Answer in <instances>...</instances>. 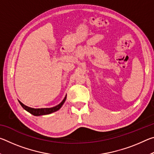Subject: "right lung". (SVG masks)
<instances>
[{"instance_id":"add662e5","label":"right lung","mask_w":154,"mask_h":154,"mask_svg":"<svg viewBox=\"0 0 154 154\" xmlns=\"http://www.w3.org/2000/svg\"><path fill=\"white\" fill-rule=\"evenodd\" d=\"M66 95L65 96L64 98L63 99V100L59 104V105H56L54 107H51V108H41V109H35V108H31L28 106L26 105H25L23 104L22 103H21L20 100L19 103L21 105V106L24 108L26 111H27L28 112H29L30 113L32 114L33 116H44V115H48L54 113V112H56L57 111H58L62 107V106L63 105V104L64 103L65 100H66Z\"/></svg>"}]
</instances>
